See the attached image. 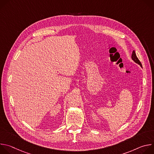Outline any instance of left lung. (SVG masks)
<instances>
[{"mask_svg":"<svg viewBox=\"0 0 154 154\" xmlns=\"http://www.w3.org/2000/svg\"><path fill=\"white\" fill-rule=\"evenodd\" d=\"M131 59H132V60H134L136 63H137V64H140V66L142 68V64H141V62L140 61V60H138V58H137V55H136V54H135V51H133L132 54H131Z\"/></svg>","mask_w":154,"mask_h":154,"instance_id":"1","label":"left lung"}]
</instances>
